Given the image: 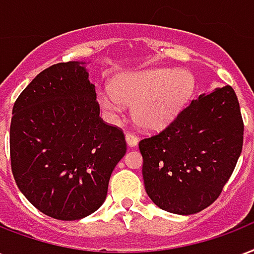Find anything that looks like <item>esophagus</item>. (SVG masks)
<instances>
[{
  "label": "esophagus",
  "instance_id": "34e87169",
  "mask_svg": "<svg viewBox=\"0 0 254 254\" xmlns=\"http://www.w3.org/2000/svg\"><path fill=\"white\" fill-rule=\"evenodd\" d=\"M125 138H127V146H135V145H137V142H138L137 135L131 134V133H127V134H125Z\"/></svg>",
  "mask_w": 254,
  "mask_h": 254
}]
</instances>
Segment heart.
<instances>
[{"mask_svg":"<svg viewBox=\"0 0 254 254\" xmlns=\"http://www.w3.org/2000/svg\"><path fill=\"white\" fill-rule=\"evenodd\" d=\"M193 90L194 78L188 70L150 69L119 74L112 88L98 93V104L109 114L120 113L125 104H134L135 123L148 130H158L179 116Z\"/></svg>","mask_w":254,"mask_h":254,"instance_id":"1","label":"heart"}]
</instances>
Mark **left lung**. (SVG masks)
I'll return each instance as SVG.
<instances>
[{
  "mask_svg": "<svg viewBox=\"0 0 254 254\" xmlns=\"http://www.w3.org/2000/svg\"><path fill=\"white\" fill-rule=\"evenodd\" d=\"M243 141L244 121L233 88L201 94L164 130L140 141L145 190L166 212H201L221 194Z\"/></svg>",
  "mask_w": 254,
  "mask_h": 254,
  "instance_id": "1",
  "label": "left lung"
}]
</instances>
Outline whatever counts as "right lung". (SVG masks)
Here are the masks:
<instances>
[{
    "label": "right lung",
    "mask_w": 254,
    "mask_h": 254,
    "mask_svg": "<svg viewBox=\"0 0 254 254\" xmlns=\"http://www.w3.org/2000/svg\"><path fill=\"white\" fill-rule=\"evenodd\" d=\"M85 63L42 70L13 106L10 161L30 204L63 221L84 218L106 198L112 172L127 153L123 130L104 123Z\"/></svg>",
    "instance_id": "right-lung-1"
}]
</instances>
